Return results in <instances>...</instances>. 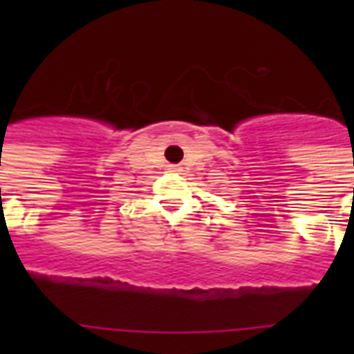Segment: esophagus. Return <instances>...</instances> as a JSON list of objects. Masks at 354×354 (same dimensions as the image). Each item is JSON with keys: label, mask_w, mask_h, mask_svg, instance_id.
Returning a JSON list of instances; mask_svg holds the SVG:
<instances>
[{"label": "esophagus", "mask_w": 354, "mask_h": 354, "mask_svg": "<svg viewBox=\"0 0 354 354\" xmlns=\"http://www.w3.org/2000/svg\"><path fill=\"white\" fill-rule=\"evenodd\" d=\"M171 169H172V171H180V167H178V165H171Z\"/></svg>", "instance_id": "1"}]
</instances>
